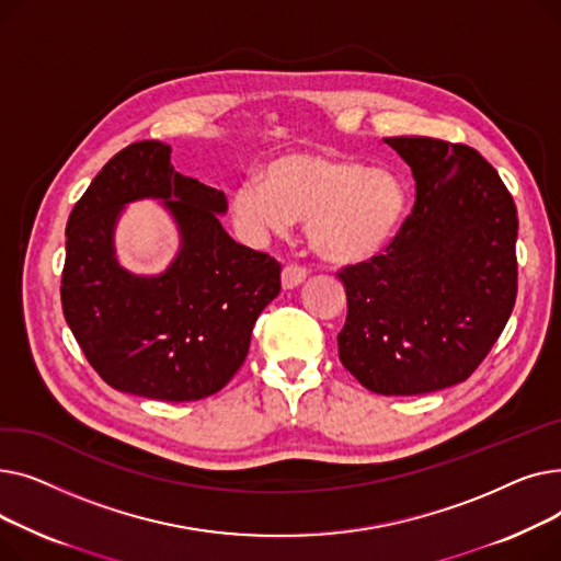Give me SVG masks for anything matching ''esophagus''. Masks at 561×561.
<instances>
[{
	"label": "esophagus",
	"instance_id": "1",
	"mask_svg": "<svg viewBox=\"0 0 561 561\" xmlns=\"http://www.w3.org/2000/svg\"><path fill=\"white\" fill-rule=\"evenodd\" d=\"M307 279V268H302V265H286V268L282 271V286L284 288H296L300 286L302 282Z\"/></svg>",
	"mask_w": 561,
	"mask_h": 561
}]
</instances>
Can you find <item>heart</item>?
Here are the masks:
<instances>
[{
  "mask_svg": "<svg viewBox=\"0 0 561 561\" xmlns=\"http://www.w3.org/2000/svg\"><path fill=\"white\" fill-rule=\"evenodd\" d=\"M407 204L393 170L311 150L275 157L263 180L250 176L229 193L233 222L245 239L259 243L300 218L311 248L332 263H357L385 250L402 229Z\"/></svg>",
  "mask_w": 561,
  "mask_h": 561,
  "instance_id": "heart-1",
  "label": "heart"
}]
</instances>
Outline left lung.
<instances>
[{
	"label": "left lung",
	"instance_id": "1",
	"mask_svg": "<svg viewBox=\"0 0 561 561\" xmlns=\"http://www.w3.org/2000/svg\"><path fill=\"white\" fill-rule=\"evenodd\" d=\"M416 180V204L381 254L339 273L347 318L341 364L379 396L459 385L484 362L518 288L516 204L461 142L385 138Z\"/></svg>",
	"mask_w": 561,
	"mask_h": 561
}]
</instances>
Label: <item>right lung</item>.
<instances>
[{"instance_id": "right-lung-1", "label": "right lung", "mask_w": 561, "mask_h": 561, "mask_svg": "<svg viewBox=\"0 0 561 561\" xmlns=\"http://www.w3.org/2000/svg\"><path fill=\"white\" fill-rule=\"evenodd\" d=\"M170 145L140 140L117 152L68 218L61 302L83 355L108 387L188 402L218 393L248 357L252 328L282 288V265L222 229V191L176 172ZM163 198L181 252L142 278L114 259L124 204Z\"/></svg>"}]
</instances>
